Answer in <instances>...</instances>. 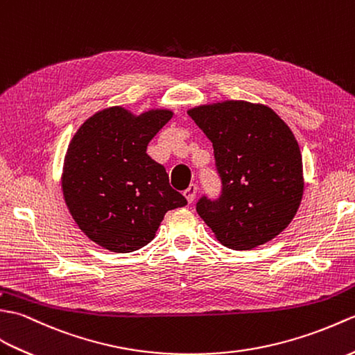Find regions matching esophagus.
<instances>
[{
  "label": "esophagus",
  "mask_w": 355,
  "mask_h": 355,
  "mask_svg": "<svg viewBox=\"0 0 355 355\" xmlns=\"http://www.w3.org/2000/svg\"><path fill=\"white\" fill-rule=\"evenodd\" d=\"M198 191H199L198 185H196V184H191V185L188 187L187 190L184 191V196H185V198H187V200H188V202L193 203V202H194V199H196V194H198Z\"/></svg>",
  "instance_id": "1"
}]
</instances>
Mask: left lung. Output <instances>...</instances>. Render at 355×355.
Listing matches in <instances>:
<instances>
[{"label": "left lung", "instance_id": "1", "mask_svg": "<svg viewBox=\"0 0 355 355\" xmlns=\"http://www.w3.org/2000/svg\"><path fill=\"white\" fill-rule=\"evenodd\" d=\"M214 147L222 180L217 199L196 209L217 240L234 250L277 237L302 199V156L288 125L270 107L230 100L188 111Z\"/></svg>", "mask_w": 355, "mask_h": 355}]
</instances>
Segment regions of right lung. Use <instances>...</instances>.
I'll list each match as a JSON object with an SVG mask.
<instances>
[{"mask_svg": "<svg viewBox=\"0 0 355 355\" xmlns=\"http://www.w3.org/2000/svg\"><path fill=\"white\" fill-rule=\"evenodd\" d=\"M171 115L156 109L135 116L107 107L71 139L62 190L76 223L98 246L138 250L155 239L165 212L187 205L164 165L147 155V144Z\"/></svg>", "mask_w": 355, "mask_h": 355, "instance_id": "right-lung-1", "label": "right lung"}]
</instances>
